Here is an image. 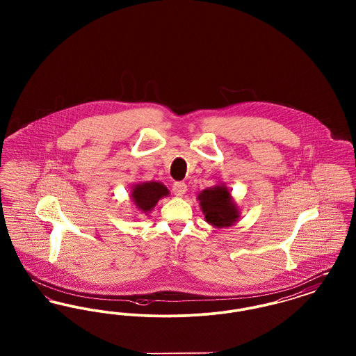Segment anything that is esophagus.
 I'll use <instances>...</instances> for the list:
<instances>
[{
  "label": "esophagus",
  "instance_id": "obj_1",
  "mask_svg": "<svg viewBox=\"0 0 356 356\" xmlns=\"http://www.w3.org/2000/svg\"><path fill=\"white\" fill-rule=\"evenodd\" d=\"M186 192V183H181V181H177L173 184V193L176 196H183Z\"/></svg>",
  "mask_w": 356,
  "mask_h": 356
}]
</instances>
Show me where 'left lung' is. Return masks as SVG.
Listing matches in <instances>:
<instances>
[{
    "instance_id": "left-lung-1",
    "label": "left lung",
    "mask_w": 356,
    "mask_h": 356,
    "mask_svg": "<svg viewBox=\"0 0 356 356\" xmlns=\"http://www.w3.org/2000/svg\"><path fill=\"white\" fill-rule=\"evenodd\" d=\"M204 219L215 228H229L240 219V209L225 184L205 188L197 195Z\"/></svg>"
}]
</instances>
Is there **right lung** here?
Returning a JSON list of instances; mask_svg holds the SVG:
<instances>
[{
  "label": "right lung",
  "instance_id": "1",
  "mask_svg": "<svg viewBox=\"0 0 356 356\" xmlns=\"http://www.w3.org/2000/svg\"><path fill=\"white\" fill-rule=\"evenodd\" d=\"M170 196L168 188L159 181H141L131 188V200L140 213L148 215L159 200Z\"/></svg>",
  "mask_w": 356,
  "mask_h": 356
}]
</instances>
